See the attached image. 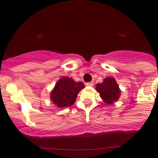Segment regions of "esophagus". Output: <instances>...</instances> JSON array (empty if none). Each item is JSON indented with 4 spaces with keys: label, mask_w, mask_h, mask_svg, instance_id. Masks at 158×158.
Here are the masks:
<instances>
[{
    "label": "esophagus",
    "mask_w": 158,
    "mask_h": 158,
    "mask_svg": "<svg viewBox=\"0 0 158 158\" xmlns=\"http://www.w3.org/2000/svg\"><path fill=\"white\" fill-rule=\"evenodd\" d=\"M93 82H87L86 84H85V85H87V86H92V85H93Z\"/></svg>",
    "instance_id": "obj_1"
}]
</instances>
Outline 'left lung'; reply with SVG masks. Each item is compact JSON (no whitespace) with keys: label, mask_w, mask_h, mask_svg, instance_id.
<instances>
[{"label":"left lung","mask_w":158,"mask_h":158,"mask_svg":"<svg viewBox=\"0 0 158 158\" xmlns=\"http://www.w3.org/2000/svg\"><path fill=\"white\" fill-rule=\"evenodd\" d=\"M97 92L102 99L108 105L114 104L118 100L121 90L116 80L113 77H107L103 79V82L96 84Z\"/></svg>","instance_id":"left-lung-1"}]
</instances>
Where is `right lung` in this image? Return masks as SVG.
I'll return each instance as SVG.
<instances>
[{"label": "right lung", "mask_w": 158, "mask_h": 158, "mask_svg": "<svg viewBox=\"0 0 158 158\" xmlns=\"http://www.w3.org/2000/svg\"><path fill=\"white\" fill-rule=\"evenodd\" d=\"M85 85L82 82H76L72 78L61 77L50 92V100L59 109L69 107L75 103L79 92Z\"/></svg>", "instance_id": "right-lung-1"}]
</instances>
